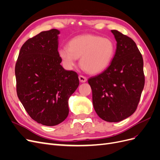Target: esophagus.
I'll list each match as a JSON object with an SVG mask.
<instances>
[{"mask_svg": "<svg viewBox=\"0 0 160 160\" xmlns=\"http://www.w3.org/2000/svg\"><path fill=\"white\" fill-rule=\"evenodd\" d=\"M79 81L81 82V83H85V82L88 81V79H87L85 77H84L83 75H79Z\"/></svg>", "mask_w": 160, "mask_h": 160, "instance_id": "34e87169", "label": "esophagus"}]
</instances>
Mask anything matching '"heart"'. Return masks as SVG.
I'll return each mask as SVG.
<instances>
[{"mask_svg":"<svg viewBox=\"0 0 160 160\" xmlns=\"http://www.w3.org/2000/svg\"><path fill=\"white\" fill-rule=\"evenodd\" d=\"M113 41L107 37L91 34L76 36L61 47L59 55L67 69H72L80 58V65L91 74H98L108 68L115 54Z\"/></svg>","mask_w":160,"mask_h":160,"instance_id":"heart-1","label":"heart"}]
</instances>
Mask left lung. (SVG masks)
Returning a JSON list of instances; mask_svg holds the SVG:
<instances>
[{
    "instance_id": "left-lung-1",
    "label": "left lung",
    "mask_w": 160,
    "mask_h": 160,
    "mask_svg": "<svg viewBox=\"0 0 160 160\" xmlns=\"http://www.w3.org/2000/svg\"><path fill=\"white\" fill-rule=\"evenodd\" d=\"M111 32L117 41L113 60L88 83L97 114L105 122H119L137 109L145 84L143 61L132 38L118 31Z\"/></svg>"
}]
</instances>
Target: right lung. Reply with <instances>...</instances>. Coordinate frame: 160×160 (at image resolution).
Masks as SVG:
<instances>
[{"mask_svg":"<svg viewBox=\"0 0 160 160\" xmlns=\"http://www.w3.org/2000/svg\"><path fill=\"white\" fill-rule=\"evenodd\" d=\"M57 29L42 31L22 46L15 65L18 98L30 117L55 126L69 114V99L78 88V75L65 70L58 52Z\"/></svg>","mask_w":160,"mask_h":160,"instance_id":"add662e5","label":"right lung"}]
</instances>
